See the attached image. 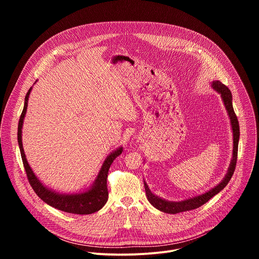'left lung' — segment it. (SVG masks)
Instances as JSON below:
<instances>
[{
    "instance_id": "1",
    "label": "left lung",
    "mask_w": 259,
    "mask_h": 259,
    "mask_svg": "<svg viewBox=\"0 0 259 259\" xmlns=\"http://www.w3.org/2000/svg\"><path fill=\"white\" fill-rule=\"evenodd\" d=\"M211 87L220 94L221 99H223V102L225 104V107L227 109V113L231 122V127H232V131H233V157L230 163V166L228 168L227 174L225 175L224 179L221 180L216 187H214L213 189L209 190L208 192L199 195V196H195L193 198H189L186 200L182 201H178V202H174V201H168L165 200L155 194H153L147 186L145 180H144V188H145V194H146V198L149 200V202L158 210L168 213V214H176L179 212H184V211H190L196 208L201 207L202 205H204L205 203H207L212 197H214L215 195H217L219 192L223 191L227 184L229 183V181L231 180L235 168H236V163H237V156H238V144H239V138H240V127H239V122L237 119V116L234 112V107H233V96H232V92L231 90L224 85L219 81H212L211 82Z\"/></svg>"
}]
</instances>
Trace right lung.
I'll return each instance as SVG.
<instances>
[{"mask_svg":"<svg viewBox=\"0 0 259 259\" xmlns=\"http://www.w3.org/2000/svg\"><path fill=\"white\" fill-rule=\"evenodd\" d=\"M31 89L32 87L29 88V90L25 95L24 106L19 119L18 131H17V140H18V145H19L20 154H21V159H22L23 166L31 188L33 189L34 193L38 195V197L41 200H43L49 206L56 208L60 211H64L72 214H82V215L92 214L94 212H97L107 202L108 192H107V186H106V179H107L108 169L110 165H112V163L114 162V160L122 154L123 147L119 146L118 149H116L114 152L110 153L105 158L94 182L92 183V186L89 189L80 193H71V194L57 193L49 189L38 178V176L33 173L32 169L30 168L26 160L23 146H22V126H23L25 115H26L27 102H28V97Z\"/></svg>","mask_w":259,"mask_h":259,"instance_id":"add662e5","label":"right lung"}]
</instances>
